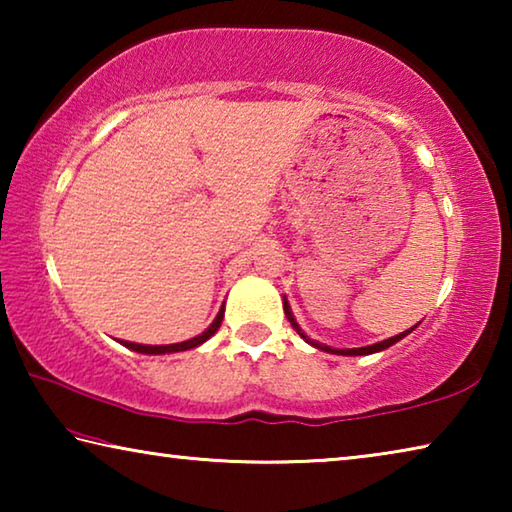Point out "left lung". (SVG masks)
<instances>
[{"label":"left lung","mask_w":512,"mask_h":512,"mask_svg":"<svg viewBox=\"0 0 512 512\" xmlns=\"http://www.w3.org/2000/svg\"><path fill=\"white\" fill-rule=\"evenodd\" d=\"M284 311H287V316H289V320H291V325L298 329V334L302 336V339H305L307 343H311V345H316L318 350H325V352H334V354H348V357H357V354H372V352H379V350H386V348H391V345H395L397 341L400 339H404L406 334H411L413 332V327L411 329H406V332H402V334H397V336H393V339H386V341H381V343H375V345H366V348H352V350H334V348H327V345H320V343H316V341H311V339H307L305 334L300 332V327H298V323L296 320H293V316H291V311H289V307L284 305Z\"/></svg>","instance_id":"8db88e82"}]
</instances>
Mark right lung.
I'll list each match as a JSON object with an SVG mask.
<instances>
[{"label":"right lung","instance_id":"right-lung-1","mask_svg":"<svg viewBox=\"0 0 512 512\" xmlns=\"http://www.w3.org/2000/svg\"><path fill=\"white\" fill-rule=\"evenodd\" d=\"M221 320H223V309L219 311V314H216L214 323L207 327L203 334H198V336H194V339L183 341V343H173V345H140V343H128V341H121V343H124L126 348H131L135 352H142V354H167V352L192 350V348H196V345H201V343H205L207 339H210V336L216 332V329L221 327Z\"/></svg>","mask_w":512,"mask_h":512}]
</instances>
